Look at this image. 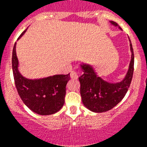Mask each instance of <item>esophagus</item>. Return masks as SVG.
Segmentation results:
<instances>
[{"mask_svg": "<svg viewBox=\"0 0 147 147\" xmlns=\"http://www.w3.org/2000/svg\"><path fill=\"white\" fill-rule=\"evenodd\" d=\"M80 74H81V71H73L71 73V77L73 79H77Z\"/></svg>", "mask_w": 147, "mask_h": 147, "instance_id": "obj_1", "label": "esophagus"}]
</instances>
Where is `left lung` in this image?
I'll list each match as a JSON object with an SVG mask.
<instances>
[{
	"label": "left lung",
	"instance_id": "obj_1",
	"mask_svg": "<svg viewBox=\"0 0 147 147\" xmlns=\"http://www.w3.org/2000/svg\"><path fill=\"white\" fill-rule=\"evenodd\" d=\"M110 24L121 29L117 23L110 21ZM130 45L131 59L129 67L121 81L110 82L99 76L92 65L82 62L80 67L83 74L79 77L80 82V94L85 107L92 112L104 113L111 110L125 96L132 81L134 71V54Z\"/></svg>",
	"mask_w": 147,
	"mask_h": 147
}]
</instances>
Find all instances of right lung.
<instances>
[{
	"label": "right lung",
	"mask_w": 147,
	"mask_h": 147,
	"mask_svg": "<svg viewBox=\"0 0 147 147\" xmlns=\"http://www.w3.org/2000/svg\"><path fill=\"white\" fill-rule=\"evenodd\" d=\"M26 29L20 34V40ZM12 71L15 86L23 103L38 115H51L58 112L65 103L66 85L70 74H57L39 79L23 76L19 71V61L16 54V42L12 51Z\"/></svg>",
	"instance_id": "1"
}]
</instances>
